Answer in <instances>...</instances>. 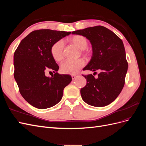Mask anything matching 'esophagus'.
Wrapping results in <instances>:
<instances>
[{"mask_svg":"<svg viewBox=\"0 0 146 146\" xmlns=\"http://www.w3.org/2000/svg\"><path fill=\"white\" fill-rule=\"evenodd\" d=\"M71 77H72V78L73 79V80H74V79H76V78L77 77V75L73 74V75H72Z\"/></svg>","mask_w":146,"mask_h":146,"instance_id":"obj_1","label":"esophagus"}]
</instances>
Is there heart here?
I'll list each match as a JSON object with an SVG mask.
<instances>
[{
  "instance_id": "obj_1",
  "label": "heart",
  "mask_w": 146,
  "mask_h": 146,
  "mask_svg": "<svg viewBox=\"0 0 146 146\" xmlns=\"http://www.w3.org/2000/svg\"><path fill=\"white\" fill-rule=\"evenodd\" d=\"M69 41L80 50L85 49L88 46L87 39L82 35H75L69 39ZM63 43L61 41H57L51 47V55L55 61H60L63 58ZM85 62L83 59L66 60L61 64V71L64 74H75L83 68Z\"/></svg>"
}]
</instances>
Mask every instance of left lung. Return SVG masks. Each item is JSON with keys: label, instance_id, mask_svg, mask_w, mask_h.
<instances>
[{"label": "left lung", "instance_id": "8db88e82", "mask_svg": "<svg viewBox=\"0 0 146 146\" xmlns=\"http://www.w3.org/2000/svg\"><path fill=\"white\" fill-rule=\"evenodd\" d=\"M72 34L86 37L92 45L91 59L83 70H101L97 78L92 74L83 76L87 82L80 90L82 99L94 107L110 104L122 90L128 69L122 41L112 31L100 25L74 31Z\"/></svg>", "mask_w": 146, "mask_h": 146}]
</instances>
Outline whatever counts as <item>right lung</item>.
Returning <instances> with one entry per match:
<instances>
[{
    "mask_svg": "<svg viewBox=\"0 0 146 146\" xmlns=\"http://www.w3.org/2000/svg\"><path fill=\"white\" fill-rule=\"evenodd\" d=\"M71 32L42 29L33 31L20 42L14 54V77L23 98L39 109L50 108L62 99L64 88L72 81L69 75L60 74L51 55L54 44ZM51 70L52 78L45 74Z\"/></svg>",
    "mask_w": 146,
    "mask_h": 146,
    "instance_id": "obj_1",
    "label": "right lung"
}]
</instances>
